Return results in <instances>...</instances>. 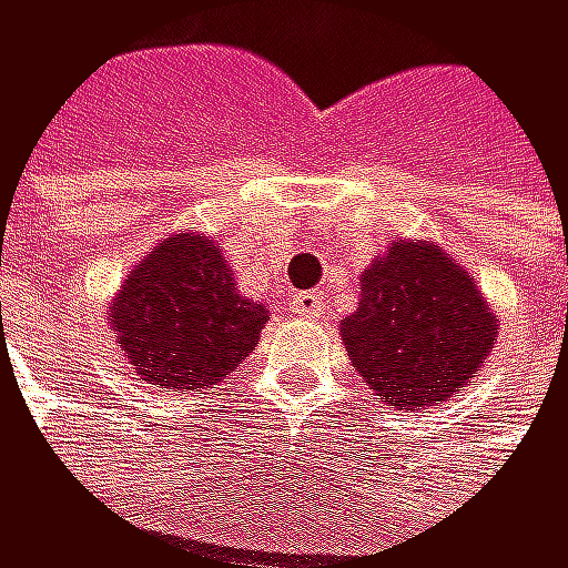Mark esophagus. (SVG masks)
Returning a JSON list of instances; mask_svg holds the SVG:
<instances>
[{"mask_svg":"<svg viewBox=\"0 0 568 568\" xmlns=\"http://www.w3.org/2000/svg\"><path fill=\"white\" fill-rule=\"evenodd\" d=\"M287 307L294 311L297 318H322V311H325V301L318 291H297L287 297Z\"/></svg>","mask_w":568,"mask_h":568,"instance_id":"1","label":"esophagus"}]
</instances>
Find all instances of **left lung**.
I'll use <instances>...</instances> for the list:
<instances>
[{
  "mask_svg": "<svg viewBox=\"0 0 568 568\" xmlns=\"http://www.w3.org/2000/svg\"><path fill=\"white\" fill-rule=\"evenodd\" d=\"M342 342L358 376L396 409L450 399L498 342L477 281L430 240H396L362 271Z\"/></svg>",
  "mask_w": 568,
  "mask_h": 568,
  "instance_id": "8db88e82",
  "label": "left lung"
}]
</instances>
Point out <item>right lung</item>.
<instances>
[{
	"mask_svg": "<svg viewBox=\"0 0 568 568\" xmlns=\"http://www.w3.org/2000/svg\"><path fill=\"white\" fill-rule=\"evenodd\" d=\"M108 318L141 379L185 393L216 389L257 348L271 311L236 291L210 236L182 230L128 271Z\"/></svg>",
	"mask_w": 568,
	"mask_h": 568,
	"instance_id": "obj_1",
	"label": "right lung"
}]
</instances>
